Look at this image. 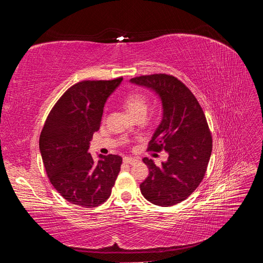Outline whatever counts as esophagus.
<instances>
[{
    "label": "esophagus",
    "mask_w": 263,
    "mask_h": 263,
    "mask_svg": "<svg viewBox=\"0 0 263 263\" xmlns=\"http://www.w3.org/2000/svg\"><path fill=\"white\" fill-rule=\"evenodd\" d=\"M136 161H137V159L132 158V157H125V158H124V162H125V163L133 164V163H135Z\"/></svg>",
    "instance_id": "obj_1"
}]
</instances>
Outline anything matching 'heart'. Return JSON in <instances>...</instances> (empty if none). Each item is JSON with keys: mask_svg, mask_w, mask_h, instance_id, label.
Masks as SVG:
<instances>
[{"mask_svg": "<svg viewBox=\"0 0 263 263\" xmlns=\"http://www.w3.org/2000/svg\"><path fill=\"white\" fill-rule=\"evenodd\" d=\"M124 107L133 117L146 116L149 107L148 98L144 93L134 91L126 95L123 100Z\"/></svg>", "mask_w": 263, "mask_h": 263, "instance_id": "1", "label": "heart"}]
</instances>
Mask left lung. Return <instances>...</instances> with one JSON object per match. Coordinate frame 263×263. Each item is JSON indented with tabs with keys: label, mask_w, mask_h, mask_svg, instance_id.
Wrapping results in <instances>:
<instances>
[{
	"label": "left lung",
	"mask_w": 263,
	"mask_h": 263,
	"mask_svg": "<svg viewBox=\"0 0 263 263\" xmlns=\"http://www.w3.org/2000/svg\"><path fill=\"white\" fill-rule=\"evenodd\" d=\"M130 82L149 87L161 99L162 121L148 151L165 150L169 155L160 166L142 159L149 176L140 184L141 194L155 205H176L194 192L208 170L213 147L208 121L194 94L178 78L159 73L133 78Z\"/></svg>",
	"instance_id": "left-lung-1"
}]
</instances>
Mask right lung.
Returning <instances> with one entry per match:
<instances>
[{
	"mask_svg": "<svg viewBox=\"0 0 263 263\" xmlns=\"http://www.w3.org/2000/svg\"><path fill=\"white\" fill-rule=\"evenodd\" d=\"M122 80H85L69 87L50 110L39 137L51 184L68 202L82 208L104 203L121 170L122 157L100 156L97 163L87 150L100 128L105 102Z\"/></svg>",
	"mask_w": 263,
	"mask_h": 263,
	"instance_id": "right-lung-1",
	"label": "right lung"
}]
</instances>
